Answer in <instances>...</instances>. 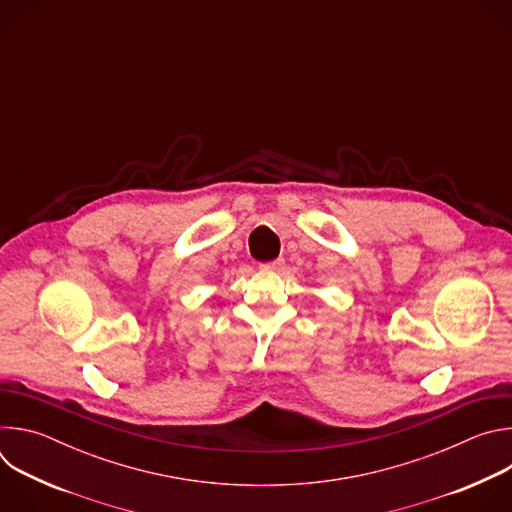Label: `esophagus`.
<instances>
[{
    "instance_id": "obj_1",
    "label": "esophagus",
    "mask_w": 512,
    "mask_h": 512,
    "mask_svg": "<svg viewBox=\"0 0 512 512\" xmlns=\"http://www.w3.org/2000/svg\"><path fill=\"white\" fill-rule=\"evenodd\" d=\"M283 265H285V261H283V259H273V261L261 263V265H259V269H263V271H279Z\"/></svg>"
}]
</instances>
